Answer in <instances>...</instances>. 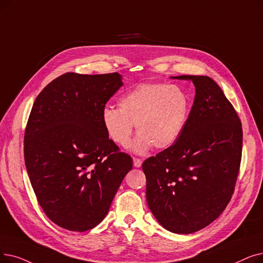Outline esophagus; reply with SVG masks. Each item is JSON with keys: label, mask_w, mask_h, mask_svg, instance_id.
Here are the masks:
<instances>
[{"label": "esophagus", "mask_w": 263, "mask_h": 263, "mask_svg": "<svg viewBox=\"0 0 263 263\" xmlns=\"http://www.w3.org/2000/svg\"><path fill=\"white\" fill-rule=\"evenodd\" d=\"M142 163L143 161L141 159H138V158H133V165L135 167H141L142 166Z\"/></svg>", "instance_id": "obj_1"}]
</instances>
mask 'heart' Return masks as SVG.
Segmentation results:
<instances>
[{"mask_svg": "<svg viewBox=\"0 0 263 263\" xmlns=\"http://www.w3.org/2000/svg\"><path fill=\"white\" fill-rule=\"evenodd\" d=\"M118 105L102 109V125L114 143L127 147L135 124L139 134L131 148L136 154H145L153 146H173L185 130L191 107L181 88L160 83L138 85L120 97Z\"/></svg>", "mask_w": 263, "mask_h": 263, "instance_id": "1", "label": "heart"}]
</instances>
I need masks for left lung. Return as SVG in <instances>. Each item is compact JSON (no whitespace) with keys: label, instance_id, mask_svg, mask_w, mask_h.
I'll return each instance as SVG.
<instances>
[{"label":"left lung","instance_id":"8db88e82","mask_svg":"<svg viewBox=\"0 0 263 263\" xmlns=\"http://www.w3.org/2000/svg\"><path fill=\"white\" fill-rule=\"evenodd\" d=\"M196 97L178 141L145 160L146 199L164 229L197 232L223 212L234 191L242 158V123L220 87L209 76L181 75Z\"/></svg>","mask_w":263,"mask_h":263}]
</instances>
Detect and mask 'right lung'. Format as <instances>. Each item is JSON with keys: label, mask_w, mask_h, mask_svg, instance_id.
<instances>
[{"label": "right lung", "mask_w": 263, "mask_h": 263, "mask_svg": "<svg viewBox=\"0 0 263 263\" xmlns=\"http://www.w3.org/2000/svg\"><path fill=\"white\" fill-rule=\"evenodd\" d=\"M123 85L118 73H66L34 102L25 133V161L48 218L70 231L105 218L132 159L107 136L101 112Z\"/></svg>", "instance_id": "obj_1"}]
</instances>
